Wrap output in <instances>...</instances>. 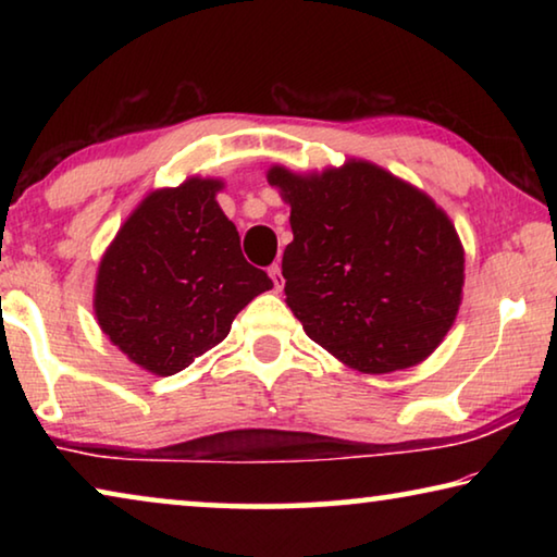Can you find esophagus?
<instances>
[{
    "label": "esophagus",
    "mask_w": 557,
    "mask_h": 557,
    "mask_svg": "<svg viewBox=\"0 0 557 557\" xmlns=\"http://www.w3.org/2000/svg\"><path fill=\"white\" fill-rule=\"evenodd\" d=\"M268 272H270V277H272V285H275V292H280L282 287H285V277H282V268L277 265V262H275V265H270Z\"/></svg>",
    "instance_id": "1"
}]
</instances>
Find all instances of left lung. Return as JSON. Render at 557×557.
Masks as SVG:
<instances>
[{"mask_svg": "<svg viewBox=\"0 0 557 557\" xmlns=\"http://www.w3.org/2000/svg\"><path fill=\"white\" fill-rule=\"evenodd\" d=\"M289 201L287 305L307 336L351 369L420 363L455 322L465 250L425 194L369 162L297 176L270 169Z\"/></svg>", "mask_w": 557, "mask_h": 557, "instance_id": "left-lung-1", "label": "left lung"}]
</instances>
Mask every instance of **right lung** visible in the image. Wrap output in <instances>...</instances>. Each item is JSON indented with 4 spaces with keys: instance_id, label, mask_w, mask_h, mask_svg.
I'll use <instances>...</instances> for the list:
<instances>
[{
    "instance_id": "obj_1",
    "label": "right lung",
    "mask_w": 557,
    "mask_h": 557,
    "mask_svg": "<svg viewBox=\"0 0 557 557\" xmlns=\"http://www.w3.org/2000/svg\"><path fill=\"white\" fill-rule=\"evenodd\" d=\"M219 188L213 178H188L149 194L100 262L98 324L157 375H174L211 351L235 314L272 287L243 258L240 235L215 203Z\"/></svg>"
}]
</instances>
